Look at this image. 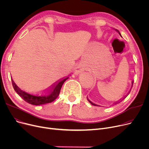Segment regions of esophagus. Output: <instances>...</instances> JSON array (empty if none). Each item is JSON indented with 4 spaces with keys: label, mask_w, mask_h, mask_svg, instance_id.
Returning <instances> with one entry per match:
<instances>
[{
    "label": "esophagus",
    "mask_w": 149,
    "mask_h": 149,
    "mask_svg": "<svg viewBox=\"0 0 149 149\" xmlns=\"http://www.w3.org/2000/svg\"><path fill=\"white\" fill-rule=\"evenodd\" d=\"M84 69V68L83 65H78L75 69V73L77 74L81 73L82 71H83Z\"/></svg>",
    "instance_id": "esophagus-1"
}]
</instances>
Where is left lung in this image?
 Instances as JSON below:
<instances>
[{
	"mask_svg": "<svg viewBox=\"0 0 149 149\" xmlns=\"http://www.w3.org/2000/svg\"><path fill=\"white\" fill-rule=\"evenodd\" d=\"M117 31H118V30H117ZM118 32H119V31H118ZM119 34H120V33H119ZM120 36H121V34H120ZM134 80H133V81H132V86H133V84H134ZM131 89H132V88H131ZM130 92H129V93H130ZM129 93H128V94H129ZM126 97H127V96H126V97H124V98H126ZM124 98H123V99H124ZM87 99H88V100L89 101V103H91V104H92V105H93V106H98V105H97V104H94V103H93L92 102H91V101H90V100H89V99H88V98H87ZM122 100H121H121H120V101H118V102H116V103H115V104H117V103H120V101H121Z\"/></svg>",
	"mask_w": 149,
	"mask_h": 149,
	"instance_id": "1",
	"label": "left lung"
}]
</instances>
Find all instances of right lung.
<instances>
[{"mask_svg":"<svg viewBox=\"0 0 149 149\" xmlns=\"http://www.w3.org/2000/svg\"><path fill=\"white\" fill-rule=\"evenodd\" d=\"M68 78L69 77H66L61 79L48 89L38 93H29L23 91L15 84L13 79H11V81L14 91L18 93L22 98L29 104L37 106L49 103L56 100L59 95L63 84Z\"/></svg>","mask_w":149,"mask_h":149,"instance_id":"right-lung-1","label":"right lung"}]
</instances>
